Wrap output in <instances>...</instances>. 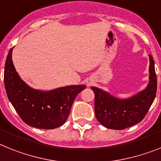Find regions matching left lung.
Here are the masks:
<instances>
[{
  "mask_svg": "<svg viewBox=\"0 0 161 161\" xmlns=\"http://www.w3.org/2000/svg\"><path fill=\"white\" fill-rule=\"evenodd\" d=\"M149 83L146 89L135 96L121 100L96 86L91 87L95 93L96 119L106 128L124 130L140 122L147 114L157 89L154 60L152 55H149Z\"/></svg>",
  "mask_w": 161,
  "mask_h": 161,
  "instance_id": "1",
  "label": "left lung"
}]
</instances>
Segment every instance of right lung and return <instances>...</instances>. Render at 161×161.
I'll use <instances>...</instances> for the list:
<instances>
[{"mask_svg": "<svg viewBox=\"0 0 161 161\" xmlns=\"http://www.w3.org/2000/svg\"><path fill=\"white\" fill-rule=\"evenodd\" d=\"M10 48L5 61L4 82L9 101L21 119L31 126L55 129L62 125L70 113L73 102L85 85L67 86L43 92L33 89L16 72Z\"/></svg>", "mask_w": 161, "mask_h": 161, "instance_id": "1", "label": "right lung"}]
</instances>
